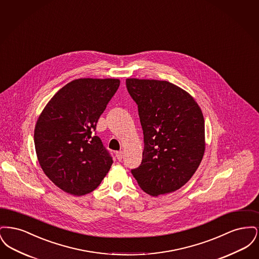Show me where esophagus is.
Listing matches in <instances>:
<instances>
[{"label":"esophagus","instance_id":"esophagus-1","mask_svg":"<svg viewBox=\"0 0 259 259\" xmlns=\"http://www.w3.org/2000/svg\"><path fill=\"white\" fill-rule=\"evenodd\" d=\"M115 156H116L117 160L121 161L122 160V158H123V152H122V151H117V152L115 153Z\"/></svg>","mask_w":259,"mask_h":259}]
</instances>
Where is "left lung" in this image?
Instances as JSON below:
<instances>
[{"instance_id": "left-lung-1", "label": "left lung", "mask_w": 259, "mask_h": 259, "mask_svg": "<svg viewBox=\"0 0 259 259\" xmlns=\"http://www.w3.org/2000/svg\"><path fill=\"white\" fill-rule=\"evenodd\" d=\"M126 87L138 105L145 143L142 164L131 172L150 196L176 191L204 156L202 111L188 92L166 80L127 78Z\"/></svg>"}]
</instances>
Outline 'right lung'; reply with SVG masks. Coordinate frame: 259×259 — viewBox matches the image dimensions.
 Instances as JSON below:
<instances>
[{
	"mask_svg": "<svg viewBox=\"0 0 259 259\" xmlns=\"http://www.w3.org/2000/svg\"><path fill=\"white\" fill-rule=\"evenodd\" d=\"M120 84L117 78H78L50 99L34 132L37 160L63 191L82 196L98 187L112 159L94 135L99 117Z\"/></svg>",
	"mask_w": 259,
	"mask_h": 259,
	"instance_id": "obj_1",
	"label": "right lung"
}]
</instances>
